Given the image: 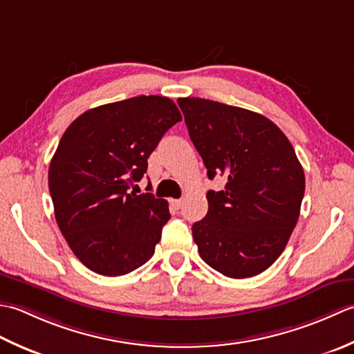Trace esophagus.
Here are the masks:
<instances>
[{
  "label": "esophagus",
  "instance_id": "1",
  "mask_svg": "<svg viewBox=\"0 0 354 354\" xmlns=\"http://www.w3.org/2000/svg\"><path fill=\"white\" fill-rule=\"evenodd\" d=\"M169 203H171L172 206H174L176 209H178L180 206H182L183 200H182V198H171V200H169Z\"/></svg>",
  "mask_w": 354,
  "mask_h": 354
}]
</instances>
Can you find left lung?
I'll return each mask as SVG.
<instances>
[{
  "instance_id": "obj_1",
  "label": "left lung",
  "mask_w": 354,
  "mask_h": 354,
  "mask_svg": "<svg viewBox=\"0 0 354 354\" xmlns=\"http://www.w3.org/2000/svg\"><path fill=\"white\" fill-rule=\"evenodd\" d=\"M177 102L207 177L227 178L223 191H207L206 217L192 225L198 254L225 277H255L277 261L297 226L304 169L263 114L201 97Z\"/></svg>"
}]
</instances>
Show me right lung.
<instances>
[{
	"mask_svg": "<svg viewBox=\"0 0 354 354\" xmlns=\"http://www.w3.org/2000/svg\"><path fill=\"white\" fill-rule=\"evenodd\" d=\"M182 120L163 96H137L81 114L50 162L55 217L70 249L90 270L125 275L154 255L171 214L168 201L129 191L148 157Z\"/></svg>",
	"mask_w": 354,
	"mask_h": 354,
	"instance_id": "add662e5",
	"label": "right lung"
}]
</instances>
